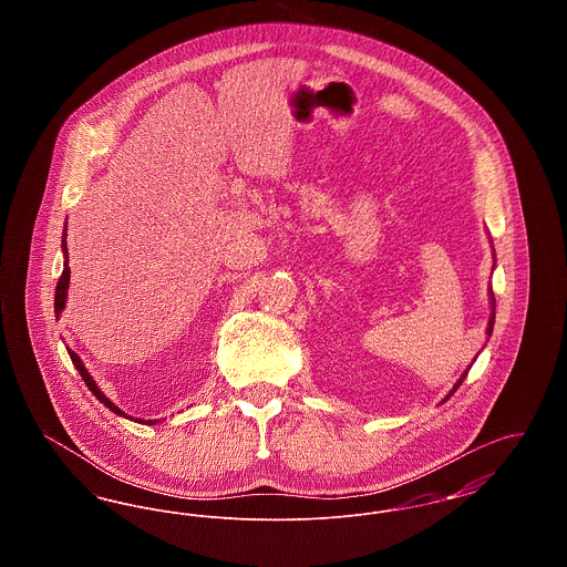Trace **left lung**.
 Returning a JSON list of instances; mask_svg holds the SVG:
<instances>
[{"mask_svg": "<svg viewBox=\"0 0 567 567\" xmlns=\"http://www.w3.org/2000/svg\"><path fill=\"white\" fill-rule=\"evenodd\" d=\"M491 303H493V310H495V297H493V291H491ZM493 323H495V312H493V315H491V319H488V327H486V333H488V336H491V331H493ZM465 374H467V372H465ZM465 374L458 378L457 384H455V386H453V391H451V393L446 395V400H449V398H451V395H453V393L457 391L458 384L463 382V378H465Z\"/></svg>", "mask_w": 567, "mask_h": 567, "instance_id": "8db88e82", "label": "left lung"}]
</instances>
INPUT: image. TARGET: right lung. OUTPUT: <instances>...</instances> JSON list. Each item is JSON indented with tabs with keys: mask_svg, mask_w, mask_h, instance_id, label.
<instances>
[{
	"mask_svg": "<svg viewBox=\"0 0 567 567\" xmlns=\"http://www.w3.org/2000/svg\"><path fill=\"white\" fill-rule=\"evenodd\" d=\"M61 248H63V252H65V259H68V246H65V234H63V244H61ZM68 285H70V268H68V261L63 264V271H61V278H59V282H56V293H54V315L59 317L61 315V310L65 308V297H68ZM70 359H72V363L76 365V370H79V374H81L82 380L86 382V386H89V391L102 402L104 405H109L112 412H116V414H121V416H125L123 414V410H118L116 405L110 402L109 398L97 389V384H95V380L89 377V372L84 370V365L81 363V359H79V354L74 351H70ZM135 421H140V419H135ZM153 423H157V421H146V425H153Z\"/></svg>",
	"mask_w": 567,
	"mask_h": 567,
	"instance_id": "obj_1",
	"label": "right lung"
}]
</instances>
